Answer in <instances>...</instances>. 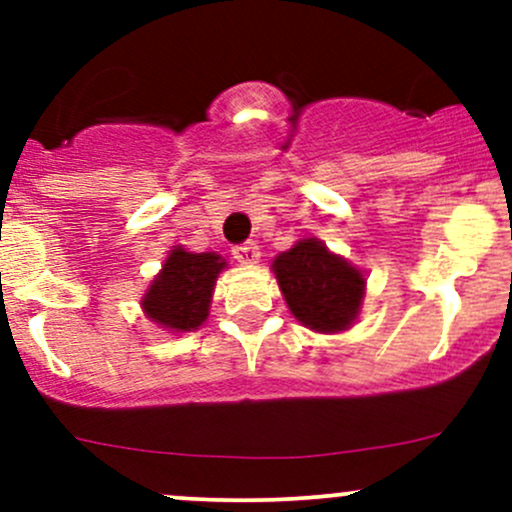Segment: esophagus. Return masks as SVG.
I'll use <instances>...</instances> for the list:
<instances>
[{
    "mask_svg": "<svg viewBox=\"0 0 512 512\" xmlns=\"http://www.w3.org/2000/svg\"><path fill=\"white\" fill-rule=\"evenodd\" d=\"M232 257H235L237 262H242V265H252V262L260 260V247H257V242H242V245H235L232 247Z\"/></svg>",
    "mask_w": 512,
    "mask_h": 512,
    "instance_id": "34e87169",
    "label": "esophagus"
}]
</instances>
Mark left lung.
<instances>
[{
    "mask_svg": "<svg viewBox=\"0 0 512 512\" xmlns=\"http://www.w3.org/2000/svg\"><path fill=\"white\" fill-rule=\"evenodd\" d=\"M294 317L317 332H339L354 322L364 297V275L319 240H302L272 265Z\"/></svg>",
    "mask_w": 512,
    "mask_h": 512,
    "instance_id": "8db88e82",
    "label": "left lung"
}]
</instances>
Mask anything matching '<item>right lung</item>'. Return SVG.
I'll use <instances>...</instances> for the list:
<instances>
[{
  "label": "right lung",
  "instance_id": "add662e5",
  "mask_svg": "<svg viewBox=\"0 0 512 512\" xmlns=\"http://www.w3.org/2000/svg\"><path fill=\"white\" fill-rule=\"evenodd\" d=\"M225 262L215 252H185L175 247L163 272L143 297V309L153 322L170 332H190L208 319L215 277Z\"/></svg>",
  "mask_w": 512,
  "mask_h": 512
}]
</instances>
